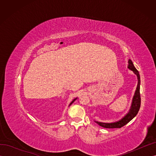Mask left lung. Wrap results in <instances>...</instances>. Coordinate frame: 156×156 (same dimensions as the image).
Wrapping results in <instances>:
<instances>
[{
  "instance_id": "obj_1",
  "label": "left lung",
  "mask_w": 156,
  "mask_h": 156,
  "mask_svg": "<svg viewBox=\"0 0 156 156\" xmlns=\"http://www.w3.org/2000/svg\"><path fill=\"white\" fill-rule=\"evenodd\" d=\"M128 68L131 70L133 71L135 74L136 75L138 79V84L137 87H136V90L135 93V95L133 98V101H132V104L131 106V108L129 112L120 121L114 122V123H102V122H96V123L100 125V126L105 127V128H120V127H123L126 124L130 122L133 118L137 115V113L140 109V75L138 70L135 68L134 65L132 62V61L129 59L128 60Z\"/></svg>"
}]
</instances>
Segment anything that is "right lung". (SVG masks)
Returning a JSON list of instances; mask_svg holds the SVG:
<instances>
[{
	"mask_svg": "<svg viewBox=\"0 0 156 156\" xmlns=\"http://www.w3.org/2000/svg\"><path fill=\"white\" fill-rule=\"evenodd\" d=\"M76 99H77V98H75V99H74V100H73V101H72V102H71V103H70V104H69V105H70L71 104H72V103H73V101H75V100H76Z\"/></svg>",
	"mask_w": 156,
	"mask_h": 156,
	"instance_id": "obj_1",
	"label": "right lung"
}]
</instances>
